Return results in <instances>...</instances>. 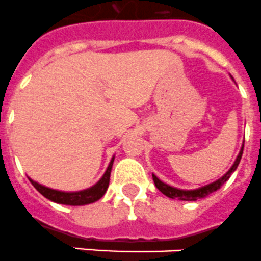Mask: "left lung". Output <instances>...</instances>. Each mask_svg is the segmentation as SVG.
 Listing matches in <instances>:
<instances>
[{
  "label": "left lung",
  "mask_w": 261,
  "mask_h": 261,
  "mask_svg": "<svg viewBox=\"0 0 261 261\" xmlns=\"http://www.w3.org/2000/svg\"><path fill=\"white\" fill-rule=\"evenodd\" d=\"M243 148H244V143H243L242 150H240L239 155L236 156L235 162H233V164H232V167L229 168L228 171L225 172L224 175H223L222 178H219L218 180L212 181V183H210V185H205L200 188H196V190H180V188L172 187V186L166 185L164 181H162L161 179L156 178L154 174H152V179H154V183L155 186H156L158 190H159L162 194L166 195V196H168V198L179 199V200H187V201H194V200H198V199L205 198L207 195L218 191L219 188L222 187L225 181L228 180L229 176L232 175V172L235 171L236 168H238L239 163H240V159H242V155H243Z\"/></svg>",
  "instance_id": "obj_1"
}]
</instances>
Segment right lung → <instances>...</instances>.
I'll list each match as a JSON object with an SVG mask.
<instances>
[{"label":"right lung","instance_id":"obj_1","mask_svg":"<svg viewBox=\"0 0 261 261\" xmlns=\"http://www.w3.org/2000/svg\"><path fill=\"white\" fill-rule=\"evenodd\" d=\"M114 163V156L111 158L109 167L105 171L103 176L93 186V187L82 190V191H75V192H65V191H58V190H53V188L45 187V186L39 185L37 181L29 178L30 183L34 186L37 191L39 194H42L46 199L54 201V203H60V204H66V205H85L94 203V201L99 200L107 191L109 183H110V174L111 168H113Z\"/></svg>","mask_w":261,"mask_h":261}]
</instances>
